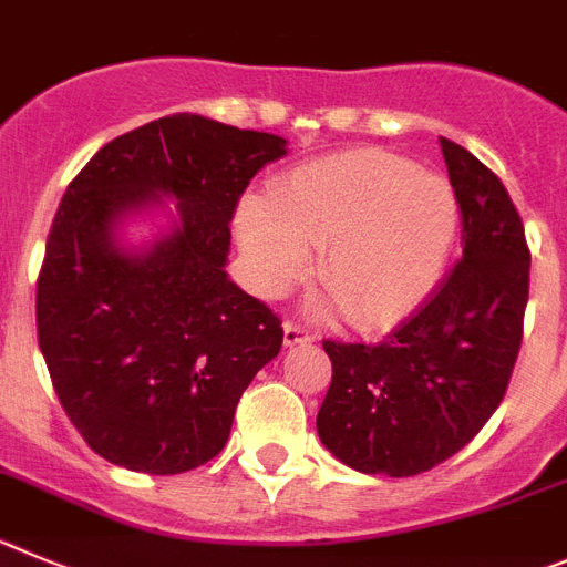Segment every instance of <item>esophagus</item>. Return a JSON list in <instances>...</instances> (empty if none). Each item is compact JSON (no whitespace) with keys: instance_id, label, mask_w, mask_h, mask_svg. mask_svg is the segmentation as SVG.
Listing matches in <instances>:
<instances>
[{"instance_id":"esophagus-1","label":"esophagus","mask_w":567,"mask_h":567,"mask_svg":"<svg viewBox=\"0 0 567 567\" xmlns=\"http://www.w3.org/2000/svg\"><path fill=\"white\" fill-rule=\"evenodd\" d=\"M308 341H313V330L308 328V324H302V321H285V344H308Z\"/></svg>"}]
</instances>
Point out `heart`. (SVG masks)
<instances>
[{
    "mask_svg": "<svg viewBox=\"0 0 567 567\" xmlns=\"http://www.w3.org/2000/svg\"><path fill=\"white\" fill-rule=\"evenodd\" d=\"M452 183L386 152H344L285 172L246 200L237 234L254 288L279 296L321 248L319 282L347 324L390 328L435 290L457 239Z\"/></svg>",
    "mask_w": 567,
    "mask_h": 567,
    "instance_id": "1",
    "label": "heart"
}]
</instances>
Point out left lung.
<instances>
[{"label": "left lung", "instance_id": "8db88e82", "mask_svg": "<svg viewBox=\"0 0 567 567\" xmlns=\"http://www.w3.org/2000/svg\"><path fill=\"white\" fill-rule=\"evenodd\" d=\"M463 257L379 344L324 339L321 443L364 474L412 477L461 452L499 406L523 344L532 251L499 177L441 137Z\"/></svg>", "mask_w": 567, "mask_h": 567}]
</instances>
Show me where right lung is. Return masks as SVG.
I'll list each match as a JSON object with an SVG mask.
<instances>
[{"instance_id": "add662e5", "label": "right lung", "mask_w": 567, "mask_h": 567, "mask_svg": "<svg viewBox=\"0 0 567 567\" xmlns=\"http://www.w3.org/2000/svg\"><path fill=\"white\" fill-rule=\"evenodd\" d=\"M279 135L169 115L101 146L70 181L35 282V330L61 406L95 455L181 474L220 455L282 319L228 279L231 220ZM178 200L182 226L141 258L111 246L130 207Z\"/></svg>"}]
</instances>
